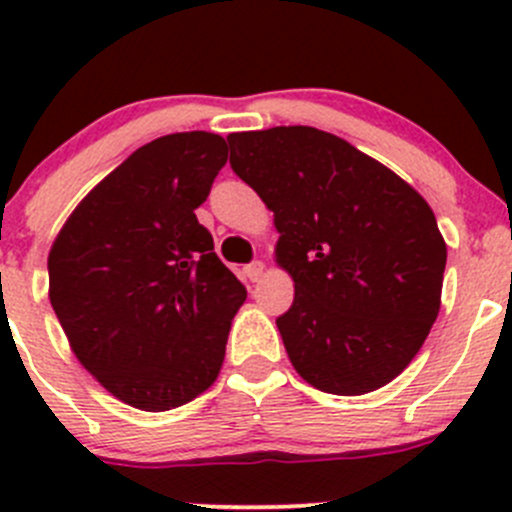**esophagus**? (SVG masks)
<instances>
[{"label": "esophagus", "instance_id": "1", "mask_svg": "<svg viewBox=\"0 0 512 512\" xmlns=\"http://www.w3.org/2000/svg\"><path fill=\"white\" fill-rule=\"evenodd\" d=\"M262 275H265V262L257 260V262H252V265L245 267V277H247V280H250V282H257Z\"/></svg>", "mask_w": 512, "mask_h": 512}]
</instances>
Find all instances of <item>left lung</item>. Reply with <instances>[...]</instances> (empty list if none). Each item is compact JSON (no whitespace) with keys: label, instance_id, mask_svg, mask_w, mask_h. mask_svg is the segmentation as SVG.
<instances>
[{"label":"left lung","instance_id":"1","mask_svg":"<svg viewBox=\"0 0 512 512\" xmlns=\"http://www.w3.org/2000/svg\"><path fill=\"white\" fill-rule=\"evenodd\" d=\"M230 165L275 213L294 302L277 319L294 371L361 396L394 381L441 309L446 240L404 178L312 126L230 133Z\"/></svg>","mask_w":512,"mask_h":512}]
</instances>
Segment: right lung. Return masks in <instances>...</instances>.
Instances as JSON below:
<instances>
[{"mask_svg": "<svg viewBox=\"0 0 512 512\" xmlns=\"http://www.w3.org/2000/svg\"><path fill=\"white\" fill-rule=\"evenodd\" d=\"M225 138L170 133L81 200L49 250V299L86 371L123 404L170 411L208 391L247 292L195 218Z\"/></svg>", "mask_w": 512, "mask_h": 512, "instance_id": "1", "label": "right lung"}]
</instances>
